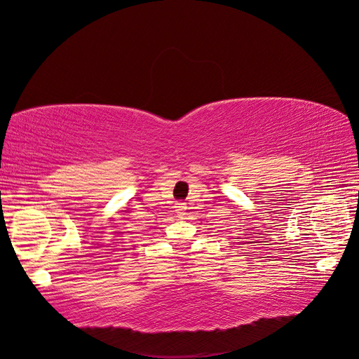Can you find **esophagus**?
Returning a JSON list of instances; mask_svg holds the SVG:
<instances>
[{
	"instance_id": "34e87169",
	"label": "esophagus",
	"mask_w": 359,
	"mask_h": 359,
	"mask_svg": "<svg viewBox=\"0 0 359 359\" xmlns=\"http://www.w3.org/2000/svg\"><path fill=\"white\" fill-rule=\"evenodd\" d=\"M177 209V215L179 217H183V215H185V209H187V206H185V203H177V206H176Z\"/></svg>"
}]
</instances>
